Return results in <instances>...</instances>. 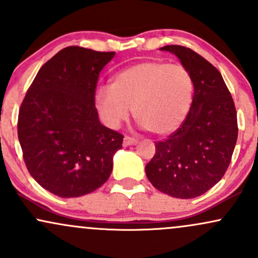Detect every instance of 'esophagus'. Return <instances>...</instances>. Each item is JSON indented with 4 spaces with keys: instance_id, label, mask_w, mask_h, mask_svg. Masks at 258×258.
I'll use <instances>...</instances> for the list:
<instances>
[{
    "instance_id": "esophagus-1",
    "label": "esophagus",
    "mask_w": 258,
    "mask_h": 258,
    "mask_svg": "<svg viewBox=\"0 0 258 258\" xmlns=\"http://www.w3.org/2000/svg\"><path fill=\"white\" fill-rule=\"evenodd\" d=\"M138 143L137 139L130 137V136H125V138H123V146L127 147V146H136V144Z\"/></svg>"
}]
</instances>
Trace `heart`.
Listing matches in <instances>:
<instances>
[{"mask_svg":"<svg viewBox=\"0 0 258 258\" xmlns=\"http://www.w3.org/2000/svg\"><path fill=\"white\" fill-rule=\"evenodd\" d=\"M194 82L186 68L149 60L119 72L111 86L96 91L94 103L105 125L117 128L133 115L154 135L165 136L179 128L191 109Z\"/></svg>","mask_w":258,"mask_h":258,"instance_id":"1","label":"heart"}]
</instances>
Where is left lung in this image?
I'll list each match as a JSON object with an SVG mask.
<instances>
[{
  "label": "left lung",
  "instance_id": "1",
  "mask_svg": "<svg viewBox=\"0 0 258 258\" xmlns=\"http://www.w3.org/2000/svg\"><path fill=\"white\" fill-rule=\"evenodd\" d=\"M160 49L173 53L188 69L194 97L182 126L155 143L146 173L158 190L191 199L220 182L229 166L238 139L235 105L221 73L205 58L177 44Z\"/></svg>",
  "mask_w": 258,
  "mask_h": 258
}]
</instances>
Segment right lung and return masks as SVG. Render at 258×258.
I'll use <instances>...</instances> for the list:
<instances>
[{
    "label": "right lung",
    "mask_w": 258,
    "mask_h": 258,
    "mask_svg": "<svg viewBox=\"0 0 258 258\" xmlns=\"http://www.w3.org/2000/svg\"><path fill=\"white\" fill-rule=\"evenodd\" d=\"M115 52L79 46L59 51L38 70L18 116L26 168L46 190L78 198L110 177L123 136L100 123L94 106L99 73Z\"/></svg>",
    "instance_id": "obj_1"
}]
</instances>
